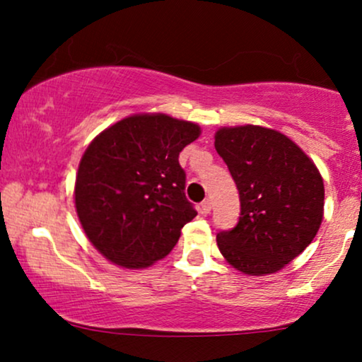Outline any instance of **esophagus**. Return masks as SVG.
Returning a JSON list of instances; mask_svg holds the SVG:
<instances>
[{
  "label": "esophagus",
  "instance_id": "obj_1",
  "mask_svg": "<svg viewBox=\"0 0 362 362\" xmlns=\"http://www.w3.org/2000/svg\"><path fill=\"white\" fill-rule=\"evenodd\" d=\"M211 209H213V204H211L209 199H204V201L201 202V213L202 214H209Z\"/></svg>",
  "mask_w": 362,
  "mask_h": 362
}]
</instances>
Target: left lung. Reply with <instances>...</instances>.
Returning a JSON list of instances; mask_svg holds the SVG:
<instances>
[{"label": "left lung", "instance_id": "1", "mask_svg": "<svg viewBox=\"0 0 362 362\" xmlns=\"http://www.w3.org/2000/svg\"><path fill=\"white\" fill-rule=\"evenodd\" d=\"M214 148L240 192V221L216 236L224 260L247 276H267L296 259L323 221L325 187L317 165L276 129L219 127Z\"/></svg>", "mask_w": 362, "mask_h": 362}]
</instances>
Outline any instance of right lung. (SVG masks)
<instances>
[{"instance_id":"add662e5","label":"right lung","mask_w":362,"mask_h":362,"mask_svg":"<svg viewBox=\"0 0 362 362\" xmlns=\"http://www.w3.org/2000/svg\"><path fill=\"white\" fill-rule=\"evenodd\" d=\"M201 136L190 120L134 114L103 129L83 153L74 207L90 243L112 264L146 269L167 257L197 216L178 155Z\"/></svg>"}]
</instances>
